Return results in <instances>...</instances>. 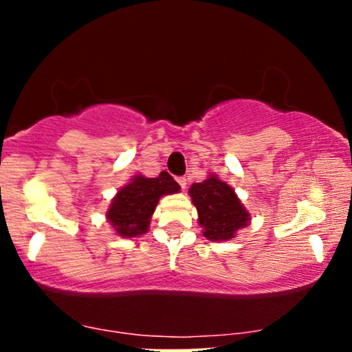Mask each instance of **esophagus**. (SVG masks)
Returning <instances> with one entry per match:
<instances>
[{
  "mask_svg": "<svg viewBox=\"0 0 352 352\" xmlns=\"http://www.w3.org/2000/svg\"><path fill=\"white\" fill-rule=\"evenodd\" d=\"M177 182H179V185L182 188H187V179H185V177H179V179H177Z\"/></svg>",
  "mask_w": 352,
  "mask_h": 352,
  "instance_id": "1",
  "label": "esophagus"
}]
</instances>
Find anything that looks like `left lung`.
I'll list each match as a JSON object with an SVG mask.
<instances>
[{
	"label": "left lung",
	"mask_w": 352,
	"mask_h": 352,
	"mask_svg": "<svg viewBox=\"0 0 352 352\" xmlns=\"http://www.w3.org/2000/svg\"><path fill=\"white\" fill-rule=\"evenodd\" d=\"M188 193L199 212V223L204 228V235L208 240H230L248 223L250 213L240 204L233 188L217 177H208L200 184H193Z\"/></svg>",
	"instance_id": "1"
}]
</instances>
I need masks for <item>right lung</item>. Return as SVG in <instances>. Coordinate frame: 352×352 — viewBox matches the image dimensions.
<instances>
[{"mask_svg":"<svg viewBox=\"0 0 352 352\" xmlns=\"http://www.w3.org/2000/svg\"><path fill=\"white\" fill-rule=\"evenodd\" d=\"M180 185L167 172H160L155 179H145L142 175L119 190L107 212L109 221L120 236H135L147 232L151 217L159 199L168 193H175Z\"/></svg>","mask_w":352,"mask_h":352,"instance_id":"obj_1","label":"right lung"}]
</instances>
